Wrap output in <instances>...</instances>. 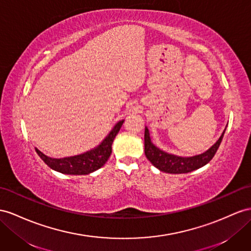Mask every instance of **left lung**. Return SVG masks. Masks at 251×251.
<instances>
[{
    "mask_svg": "<svg viewBox=\"0 0 251 251\" xmlns=\"http://www.w3.org/2000/svg\"><path fill=\"white\" fill-rule=\"evenodd\" d=\"M226 130V129H225ZM224 132L222 136L216 141V143L203 153L193 157H179L168 153L161 150H159L157 146L151 143L150 137V131L145 127L144 132V151L146 158L150 160L153 166H156L158 170L164 173H170V174H184V173H190L197 169L202 168L203 165L209 163L212 158L214 157L215 152L217 151L218 147L224 137Z\"/></svg>",
    "mask_w": 251,
    "mask_h": 251,
    "instance_id": "obj_1",
    "label": "left lung"
}]
</instances>
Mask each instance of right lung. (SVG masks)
<instances>
[{
  "instance_id": "obj_1",
  "label": "right lung",
  "mask_w": 251,
  "mask_h": 251,
  "mask_svg": "<svg viewBox=\"0 0 251 251\" xmlns=\"http://www.w3.org/2000/svg\"><path fill=\"white\" fill-rule=\"evenodd\" d=\"M124 123V120L118 122L112 130L109 132L108 136L104 139V141L95 149L89 151L81 155H77L73 157L55 159L50 158L42 153L39 150L36 149V152L38 153L44 163L49 165L50 169L57 171L62 174L68 175H87L96 170L100 169L104 165L107 160L111 155L112 143L113 140L117 136L119 130L121 129L122 125Z\"/></svg>"
}]
</instances>
